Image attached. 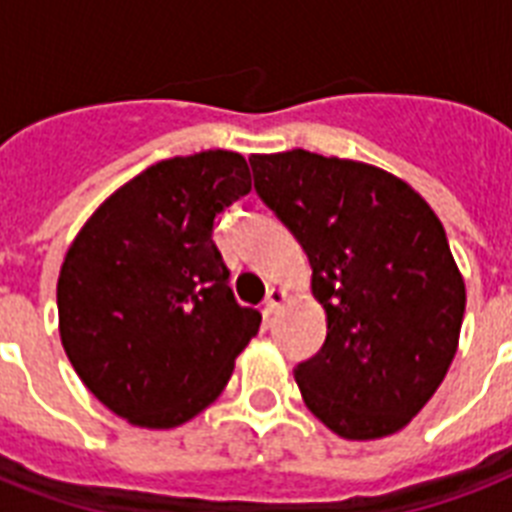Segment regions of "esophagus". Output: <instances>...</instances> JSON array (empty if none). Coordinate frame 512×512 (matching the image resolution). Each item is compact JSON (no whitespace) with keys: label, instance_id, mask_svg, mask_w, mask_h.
Here are the masks:
<instances>
[{"label":"esophagus","instance_id":"1","mask_svg":"<svg viewBox=\"0 0 512 512\" xmlns=\"http://www.w3.org/2000/svg\"><path fill=\"white\" fill-rule=\"evenodd\" d=\"M284 297H287V292H284V289H276V287L268 289V295H265V303H263L265 316H273V313H276V308L284 303Z\"/></svg>","mask_w":512,"mask_h":512}]
</instances>
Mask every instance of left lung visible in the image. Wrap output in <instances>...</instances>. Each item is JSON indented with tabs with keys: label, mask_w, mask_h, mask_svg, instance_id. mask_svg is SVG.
Instances as JSON below:
<instances>
[{
	"label": "left lung",
	"mask_w": 512,
	"mask_h": 512,
	"mask_svg": "<svg viewBox=\"0 0 512 512\" xmlns=\"http://www.w3.org/2000/svg\"><path fill=\"white\" fill-rule=\"evenodd\" d=\"M255 191L308 255L327 340L297 364L305 406L350 441L396 433L444 382L465 316L446 231L412 185L303 148L249 159Z\"/></svg>",
	"instance_id": "1"
}]
</instances>
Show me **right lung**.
Here are the masks:
<instances>
[{
    "label": "right lung",
    "mask_w": 512,
    "mask_h": 512,
    "mask_svg": "<svg viewBox=\"0 0 512 512\" xmlns=\"http://www.w3.org/2000/svg\"><path fill=\"white\" fill-rule=\"evenodd\" d=\"M249 188L233 151L164 159L111 193L68 247L60 340L92 396L132 425L196 417L260 329L212 241L215 217Z\"/></svg>",
    "instance_id": "add662e5"
}]
</instances>
